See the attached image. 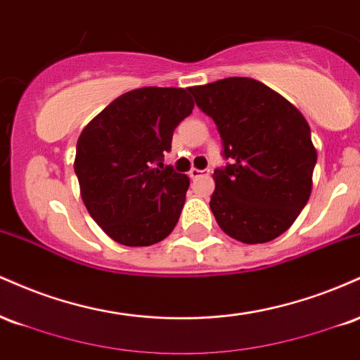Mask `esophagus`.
<instances>
[{"instance_id":"esophagus-1","label":"esophagus","mask_w":360,"mask_h":360,"mask_svg":"<svg viewBox=\"0 0 360 360\" xmlns=\"http://www.w3.org/2000/svg\"><path fill=\"white\" fill-rule=\"evenodd\" d=\"M205 174H208V171H201V169H196V167L189 169V177H191V179H198V177Z\"/></svg>"}]
</instances>
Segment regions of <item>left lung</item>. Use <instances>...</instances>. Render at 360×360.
<instances>
[{
	"mask_svg": "<svg viewBox=\"0 0 360 360\" xmlns=\"http://www.w3.org/2000/svg\"><path fill=\"white\" fill-rule=\"evenodd\" d=\"M189 93L217 123L225 167L214 169L210 208L243 243L274 240L308 203L316 148L295 105L250 77H226Z\"/></svg>",
	"mask_w": 360,
	"mask_h": 360,
	"instance_id": "1",
	"label": "left lung"
}]
</instances>
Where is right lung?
<instances>
[{"label":"right lung","instance_id":"add662e5","mask_svg":"<svg viewBox=\"0 0 360 360\" xmlns=\"http://www.w3.org/2000/svg\"><path fill=\"white\" fill-rule=\"evenodd\" d=\"M193 108L189 89L140 88L111 101L81 131L74 159L81 198L115 242L147 247L174 230L189 177L162 160Z\"/></svg>","mask_w":360,"mask_h":360}]
</instances>
